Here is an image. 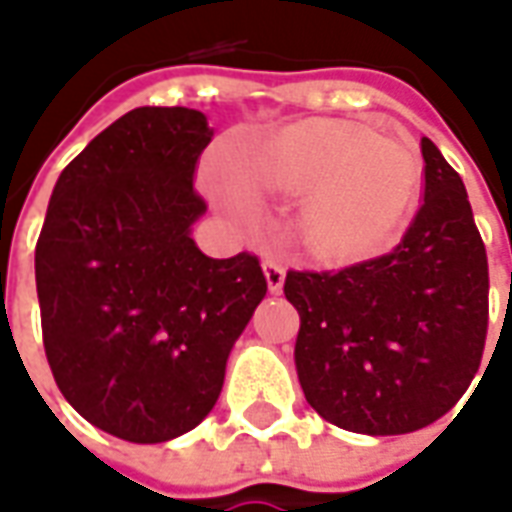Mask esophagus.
Returning a JSON list of instances; mask_svg holds the SVG:
<instances>
[{"instance_id":"34e87169","label":"esophagus","mask_w":512,"mask_h":512,"mask_svg":"<svg viewBox=\"0 0 512 512\" xmlns=\"http://www.w3.org/2000/svg\"><path fill=\"white\" fill-rule=\"evenodd\" d=\"M263 274H266L268 291L280 293L282 285H285V268H282V263H277V260H266V263H263Z\"/></svg>"}]
</instances>
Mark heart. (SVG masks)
<instances>
[{
	"label": "heart",
	"mask_w": 512,
	"mask_h": 512,
	"mask_svg": "<svg viewBox=\"0 0 512 512\" xmlns=\"http://www.w3.org/2000/svg\"><path fill=\"white\" fill-rule=\"evenodd\" d=\"M244 181L260 191L305 196L296 235L324 263H355L380 252L407 219L418 166L402 146L338 124L305 121L260 146ZM216 196L232 219L255 221V199L238 177H221Z\"/></svg>",
	"instance_id": "b5f03b06"
}]
</instances>
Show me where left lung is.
Segmentation results:
<instances>
[{
    "label": "left lung",
    "instance_id": "1",
    "mask_svg": "<svg viewBox=\"0 0 512 512\" xmlns=\"http://www.w3.org/2000/svg\"><path fill=\"white\" fill-rule=\"evenodd\" d=\"M424 205L402 244L341 271H288L307 405L363 435H405L457 405L488 332V257L466 185L421 138Z\"/></svg>",
    "mask_w": 512,
    "mask_h": 512
}]
</instances>
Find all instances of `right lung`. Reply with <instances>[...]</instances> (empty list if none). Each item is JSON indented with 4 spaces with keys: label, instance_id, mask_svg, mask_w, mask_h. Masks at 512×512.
<instances>
[{
    "label": "right lung",
    "instance_id": "obj_1",
    "mask_svg": "<svg viewBox=\"0 0 512 512\" xmlns=\"http://www.w3.org/2000/svg\"><path fill=\"white\" fill-rule=\"evenodd\" d=\"M210 138L199 110L135 107L71 160L46 207L35 246L46 360L66 402L121 441L194 430L266 296L255 255L216 260L191 238Z\"/></svg>",
    "mask_w": 512,
    "mask_h": 512
}]
</instances>
